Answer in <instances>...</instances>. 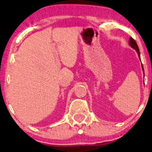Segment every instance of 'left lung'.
I'll use <instances>...</instances> for the list:
<instances>
[{
    "mask_svg": "<svg viewBox=\"0 0 152 152\" xmlns=\"http://www.w3.org/2000/svg\"><path fill=\"white\" fill-rule=\"evenodd\" d=\"M129 44H130V46L132 47V48H134V49L137 50V53H138V55H139V58H140V53H139V47H138V45H137V42H136L135 40H134L133 38L130 37V38H129ZM142 69H143V70H144V68H143V66H142Z\"/></svg>",
    "mask_w": 152,
    "mask_h": 152,
    "instance_id": "1",
    "label": "left lung"
}]
</instances>
